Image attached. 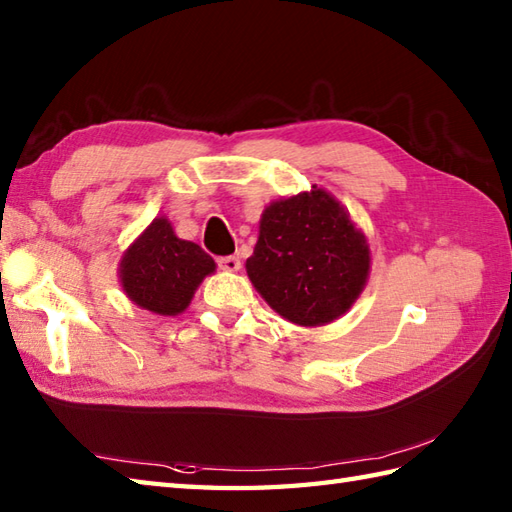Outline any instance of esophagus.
<instances>
[{"label":"esophagus","mask_w":512,"mask_h":512,"mask_svg":"<svg viewBox=\"0 0 512 512\" xmlns=\"http://www.w3.org/2000/svg\"><path fill=\"white\" fill-rule=\"evenodd\" d=\"M217 266L226 270V273H237L239 266H242V262H239V257H235V255H226V257L217 259Z\"/></svg>","instance_id":"esophagus-1"}]
</instances>
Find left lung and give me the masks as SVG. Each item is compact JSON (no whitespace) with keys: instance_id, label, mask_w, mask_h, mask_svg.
I'll return each mask as SVG.
<instances>
[{"instance_id":"obj_1","label":"left lung","mask_w":512,"mask_h":512,"mask_svg":"<svg viewBox=\"0 0 512 512\" xmlns=\"http://www.w3.org/2000/svg\"><path fill=\"white\" fill-rule=\"evenodd\" d=\"M246 273L281 317L323 325L339 319L361 295L369 246L343 206L312 187L264 211Z\"/></svg>"}]
</instances>
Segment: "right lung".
Masks as SVG:
<instances>
[{
    "label": "right lung",
    "mask_w": 512,
    "mask_h": 512,
    "mask_svg": "<svg viewBox=\"0 0 512 512\" xmlns=\"http://www.w3.org/2000/svg\"><path fill=\"white\" fill-rule=\"evenodd\" d=\"M213 270L211 255L198 244L176 237L165 217H158L127 248L121 262V284L140 308L176 317Z\"/></svg>",
    "instance_id": "right-lung-1"
}]
</instances>
